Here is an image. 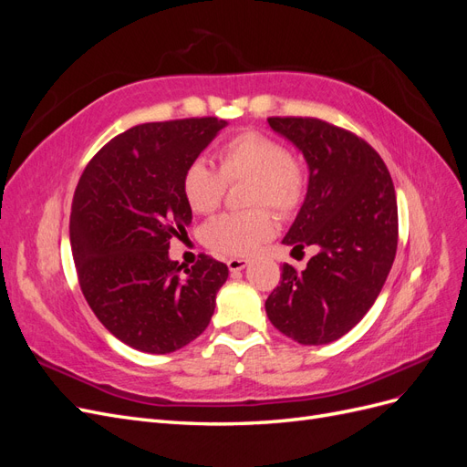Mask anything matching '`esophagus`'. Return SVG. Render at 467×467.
<instances>
[{"instance_id":"34e87169","label":"esophagus","mask_w":467,"mask_h":467,"mask_svg":"<svg viewBox=\"0 0 467 467\" xmlns=\"http://www.w3.org/2000/svg\"><path fill=\"white\" fill-rule=\"evenodd\" d=\"M249 265L247 259H239V257H232L228 259V268L232 273H237V271H244V268Z\"/></svg>"}]
</instances>
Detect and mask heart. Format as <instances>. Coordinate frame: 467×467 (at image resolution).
Returning a JSON list of instances; mask_svg holds the SVG:
<instances>
[{"instance_id":"1","label":"heart","mask_w":467,"mask_h":467,"mask_svg":"<svg viewBox=\"0 0 467 467\" xmlns=\"http://www.w3.org/2000/svg\"><path fill=\"white\" fill-rule=\"evenodd\" d=\"M249 181L247 212H225L202 228V242L228 257H247L275 234V216L288 218L306 199L307 175L304 165L278 140L263 132L235 134L218 150V171L204 160H192L182 173L181 189L196 214L214 212L232 182Z\"/></svg>"}]
</instances>
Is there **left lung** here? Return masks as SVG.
<instances>
[{
    "mask_svg": "<svg viewBox=\"0 0 467 467\" xmlns=\"http://www.w3.org/2000/svg\"><path fill=\"white\" fill-rule=\"evenodd\" d=\"M268 124L309 167L306 201L282 244L317 253L304 271L282 265L265 309L300 345H327L355 327L384 288L398 251L393 181L368 142L335 124L312 117Z\"/></svg>",
    "mask_w": 467,
    "mask_h": 467,
    "instance_id": "8db88e82",
    "label": "left lung"
}]
</instances>
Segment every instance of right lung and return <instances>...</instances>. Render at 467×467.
I'll list each match as a JSON object with an SVG mask.
<instances>
[{"instance_id": "obj_1", "label": "right lung", "mask_w": 467, "mask_h": 467, "mask_svg": "<svg viewBox=\"0 0 467 467\" xmlns=\"http://www.w3.org/2000/svg\"><path fill=\"white\" fill-rule=\"evenodd\" d=\"M216 117L146 122L99 150L83 169L69 242L83 296L119 341L167 355L210 323L228 266L201 255L169 259V244L192 220L181 181L223 129Z\"/></svg>"}]
</instances>
